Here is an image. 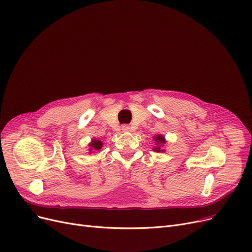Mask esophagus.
<instances>
[{
    "mask_svg": "<svg viewBox=\"0 0 252 252\" xmlns=\"http://www.w3.org/2000/svg\"><path fill=\"white\" fill-rule=\"evenodd\" d=\"M129 128H130V127H129L128 126H126V125L123 126V130H124V132H128Z\"/></svg>",
    "mask_w": 252,
    "mask_h": 252,
    "instance_id": "esophagus-1",
    "label": "esophagus"
}]
</instances>
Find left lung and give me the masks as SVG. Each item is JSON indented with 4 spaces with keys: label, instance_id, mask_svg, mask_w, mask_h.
I'll use <instances>...</instances> for the list:
<instances>
[{
    "label": "left lung",
    "instance_id": "left-lung-1",
    "mask_svg": "<svg viewBox=\"0 0 252 252\" xmlns=\"http://www.w3.org/2000/svg\"><path fill=\"white\" fill-rule=\"evenodd\" d=\"M155 140L158 142V144H160V145L165 144V138H163L161 135H158V136H157V137L155 138ZM153 150H156L157 152H160V151H163V150L160 148V146H157L156 148H153Z\"/></svg>",
    "mask_w": 252,
    "mask_h": 252
}]
</instances>
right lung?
I'll return each mask as SVG.
<instances>
[{
	"label": "right lung",
	"instance_id": "obj_1",
	"mask_svg": "<svg viewBox=\"0 0 252 252\" xmlns=\"http://www.w3.org/2000/svg\"><path fill=\"white\" fill-rule=\"evenodd\" d=\"M102 145H103V143L100 140H93L92 144H91V147H92L91 150L92 149L93 150H99V149L102 148Z\"/></svg>",
	"mask_w": 252,
	"mask_h": 252
}]
</instances>
